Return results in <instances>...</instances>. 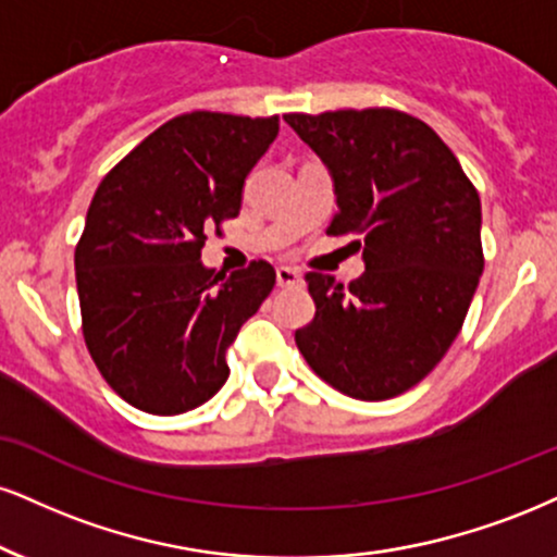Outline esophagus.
Returning a JSON list of instances; mask_svg holds the SVG:
<instances>
[{
  "instance_id": "1",
  "label": "esophagus",
  "mask_w": 557,
  "mask_h": 557,
  "mask_svg": "<svg viewBox=\"0 0 557 557\" xmlns=\"http://www.w3.org/2000/svg\"><path fill=\"white\" fill-rule=\"evenodd\" d=\"M277 285L280 287H298V285H304V277H300L298 270H290V267H277Z\"/></svg>"
}]
</instances>
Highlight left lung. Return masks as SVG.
Returning a JSON list of instances; mask_svg holds the SVG:
<instances>
[{
  "instance_id": "left-lung-1",
  "label": "left lung",
  "mask_w": 557,
  "mask_h": 557,
  "mask_svg": "<svg viewBox=\"0 0 557 557\" xmlns=\"http://www.w3.org/2000/svg\"><path fill=\"white\" fill-rule=\"evenodd\" d=\"M334 181L326 233L358 236L350 285L308 272L317 317L296 332L306 363L347 397L392 399L438 366L465 324L482 267L480 197L457 156L394 109L287 113Z\"/></svg>"
}]
</instances>
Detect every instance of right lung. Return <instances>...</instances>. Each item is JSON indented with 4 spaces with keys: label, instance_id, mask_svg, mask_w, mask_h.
<instances>
[{
    "label": "right lung",
    "instance_id": "obj_1",
    "mask_svg": "<svg viewBox=\"0 0 557 557\" xmlns=\"http://www.w3.org/2000/svg\"><path fill=\"white\" fill-rule=\"evenodd\" d=\"M277 132V116L191 111L100 181L75 249L83 334L100 376L137 410L181 414L214 397L227 347L272 293L267 261L225 277L199 259Z\"/></svg>",
    "mask_w": 557,
    "mask_h": 557
}]
</instances>
